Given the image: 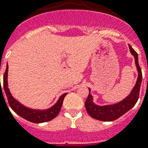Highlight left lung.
Instances as JSON below:
<instances>
[{
	"label": "left lung",
	"mask_w": 148,
	"mask_h": 148,
	"mask_svg": "<svg viewBox=\"0 0 148 148\" xmlns=\"http://www.w3.org/2000/svg\"><path fill=\"white\" fill-rule=\"evenodd\" d=\"M128 47L130 52L134 58L135 65L138 71V79L136 84L131 91V93L125 99L119 103L111 105H97L93 102V97L90 94V89L89 88V95L85 102V107L89 115L95 119L100 120L103 122H111L123 116L125 112L129 111L135 105V103L138 99L140 84L142 81V73L138 64V54L130 45H128Z\"/></svg>",
	"instance_id": "obj_1"
}]
</instances>
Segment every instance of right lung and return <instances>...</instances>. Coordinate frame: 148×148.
<instances>
[{
  "label": "right lung",
  "instance_id": "obj_1",
  "mask_svg": "<svg viewBox=\"0 0 148 148\" xmlns=\"http://www.w3.org/2000/svg\"><path fill=\"white\" fill-rule=\"evenodd\" d=\"M8 64H7V68H6L5 73L3 75V89L5 91V94L8 98V103L14 112L17 114L20 117L23 118L25 119L28 120L29 122L33 123H42V122H49L51 121L58 115L61 108H62L63 100L68 93L62 94L58 98V101L54 104L52 106L45 109H36L29 108L26 106L23 105L22 103L16 100L13 96H12L10 89L8 87Z\"/></svg>",
  "mask_w": 148,
  "mask_h": 148
}]
</instances>
